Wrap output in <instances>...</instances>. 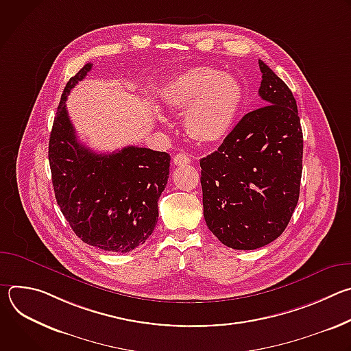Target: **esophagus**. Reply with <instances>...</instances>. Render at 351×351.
Returning <instances> with one entry per match:
<instances>
[{"label": "esophagus", "instance_id": "1", "mask_svg": "<svg viewBox=\"0 0 351 351\" xmlns=\"http://www.w3.org/2000/svg\"><path fill=\"white\" fill-rule=\"evenodd\" d=\"M191 160L189 156H186L184 153H179L173 157V164L175 165H186V164H190Z\"/></svg>", "mask_w": 351, "mask_h": 351}]
</instances>
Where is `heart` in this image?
I'll use <instances>...</instances> for the list:
<instances>
[{"instance_id": "heart-1", "label": "heart", "mask_w": 351, "mask_h": 351, "mask_svg": "<svg viewBox=\"0 0 351 351\" xmlns=\"http://www.w3.org/2000/svg\"><path fill=\"white\" fill-rule=\"evenodd\" d=\"M244 95V87L236 76L195 66L167 84L162 101L171 112L184 114V128L193 140L218 144L232 132Z\"/></svg>"}]
</instances>
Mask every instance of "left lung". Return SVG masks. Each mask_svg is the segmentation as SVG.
<instances>
[{
  "label": "left lung",
  "instance_id": "obj_1",
  "mask_svg": "<svg viewBox=\"0 0 351 351\" xmlns=\"http://www.w3.org/2000/svg\"><path fill=\"white\" fill-rule=\"evenodd\" d=\"M264 107L245 114L202 158L204 218L225 245L256 250L278 239L298 202L303 130L293 93L258 61Z\"/></svg>",
  "mask_w": 351,
  "mask_h": 351
}]
</instances>
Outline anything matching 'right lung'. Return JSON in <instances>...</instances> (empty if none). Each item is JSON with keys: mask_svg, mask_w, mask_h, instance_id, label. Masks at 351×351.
I'll list each match as a JSON object with an SVG mask.
<instances>
[{"mask_svg": "<svg viewBox=\"0 0 351 351\" xmlns=\"http://www.w3.org/2000/svg\"><path fill=\"white\" fill-rule=\"evenodd\" d=\"M91 66L86 64L71 77L61 95L48 145L53 186L61 213L80 240L104 252L128 253L157 225L171 157L134 145L98 154L77 140L65 101Z\"/></svg>", "mask_w": 351, "mask_h": 351, "instance_id": "1", "label": "right lung"}]
</instances>
